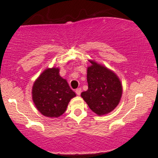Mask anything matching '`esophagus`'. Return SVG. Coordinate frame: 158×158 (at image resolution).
<instances>
[{
	"label": "esophagus",
	"instance_id": "34e87169",
	"mask_svg": "<svg viewBox=\"0 0 158 158\" xmlns=\"http://www.w3.org/2000/svg\"><path fill=\"white\" fill-rule=\"evenodd\" d=\"M81 91H82V89H81V88H77V89L75 90L76 94H77V95H78V96H80V95H81Z\"/></svg>",
	"mask_w": 158,
	"mask_h": 158
}]
</instances>
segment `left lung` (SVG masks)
<instances>
[{
	"instance_id": "1",
	"label": "left lung",
	"mask_w": 158,
	"mask_h": 158,
	"mask_svg": "<svg viewBox=\"0 0 158 158\" xmlns=\"http://www.w3.org/2000/svg\"><path fill=\"white\" fill-rule=\"evenodd\" d=\"M87 68L88 90L81 97L89 108L98 116L108 114L118 106L122 95V85L118 76L108 68L89 61Z\"/></svg>"
}]
</instances>
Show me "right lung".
I'll use <instances>...</instances> for the list:
<instances>
[{"label":"right lung","instance_id":"obj_1","mask_svg":"<svg viewBox=\"0 0 158 158\" xmlns=\"http://www.w3.org/2000/svg\"><path fill=\"white\" fill-rule=\"evenodd\" d=\"M76 96L59 69L48 68L35 81L32 99L36 108L47 117L57 118L65 112L70 100Z\"/></svg>","mask_w":158,"mask_h":158}]
</instances>
